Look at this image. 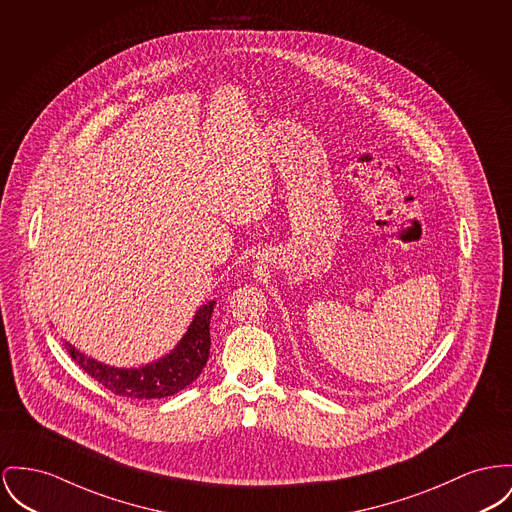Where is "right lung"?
<instances>
[{
	"instance_id": "obj_1",
	"label": "right lung",
	"mask_w": 512,
	"mask_h": 512,
	"mask_svg": "<svg viewBox=\"0 0 512 512\" xmlns=\"http://www.w3.org/2000/svg\"><path fill=\"white\" fill-rule=\"evenodd\" d=\"M215 301L207 303L200 308L184 334L180 343L172 349L171 353L157 363L145 365L141 369H114L103 365L81 351H77L71 343H66L71 359L97 382H101L106 390L126 396V398H167L188 384H192L200 373L204 371L207 357H209V320L213 314Z\"/></svg>"
}]
</instances>
